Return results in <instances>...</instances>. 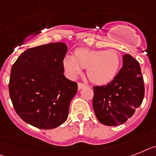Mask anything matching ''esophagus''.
I'll return each instance as SVG.
<instances>
[{
	"label": "esophagus",
	"instance_id": "34e87169",
	"mask_svg": "<svg viewBox=\"0 0 156 156\" xmlns=\"http://www.w3.org/2000/svg\"><path fill=\"white\" fill-rule=\"evenodd\" d=\"M86 85L84 83H78V88L79 89H81V88H83V87H85Z\"/></svg>",
	"mask_w": 156,
	"mask_h": 156
}]
</instances>
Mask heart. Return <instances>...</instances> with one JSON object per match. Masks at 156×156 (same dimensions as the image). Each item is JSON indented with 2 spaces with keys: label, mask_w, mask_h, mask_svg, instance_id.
I'll return each mask as SVG.
<instances>
[{
  "label": "heart",
  "mask_w": 156,
  "mask_h": 156,
  "mask_svg": "<svg viewBox=\"0 0 156 156\" xmlns=\"http://www.w3.org/2000/svg\"><path fill=\"white\" fill-rule=\"evenodd\" d=\"M122 64L119 53L115 50L91 49L78 48L73 56H66L63 66L71 78H76L87 69V76L96 85L103 86L112 82L117 76Z\"/></svg>",
  "instance_id": "heart-1"
}]
</instances>
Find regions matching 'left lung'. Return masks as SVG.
<instances>
[{
    "label": "left lung",
    "mask_w": 156,
    "mask_h": 156,
    "mask_svg": "<svg viewBox=\"0 0 156 156\" xmlns=\"http://www.w3.org/2000/svg\"><path fill=\"white\" fill-rule=\"evenodd\" d=\"M93 89L92 106L99 121L107 126L123 124L144 100V84L140 64L129 54L123 55V66L115 79Z\"/></svg>",
    "instance_id": "1"
}]
</instances>
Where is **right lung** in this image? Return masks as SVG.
I'll return each mask as SVG.
<instances>
[{"instance_id": "1", "label": "right lung", "mask_w": 156, "mask_h": 156, "mask_svg": "<svg viewBox=\"0 0 156 156\" xmlns=\"http://www.w3.org/2000/svg\"><path fill=\"white\" fill-rule=\"evenodd\" d=\"M64 43H49L27 49L11 69L9 96L17 115L41 129L66 121L77 83L64 75Z\"/></svg>"}]
</instances>
